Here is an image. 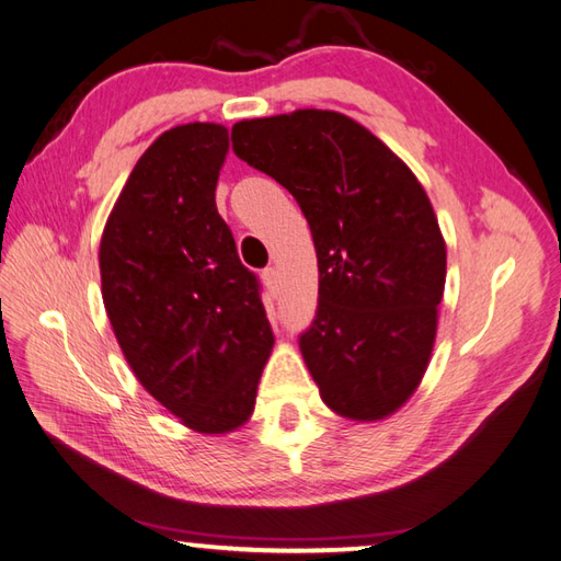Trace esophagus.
Here are the masks:
<instances>
[{
	"instance_id": "esophagus-1",
	"label": "esophagus",
	"mask_w": 561,
	"mask_h": 561,
	"mask_svg": "<svg viewBox=\"0 0 561 561\" xmlns=\"http://www.w3.org/2000/svg\"><path fill=\"white\" fill-rule=\"evenodd\" d=\"M263 284L270 289V294H279V272L277 267L263 270Z\"/></svg>"
}]
</instances>
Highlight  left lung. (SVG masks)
I'll return each mask as SVG.
<instances>
[{"label": "left lung", "mask_w": 561, "mask_h": 561, "mask_svg": "<svg viewBox=\"0 0 561 561\" xmlns=\"http://www.w3.org/2000/svg\"><path fill=\"white\" fill-rule=\"evenodd\" d=\"M237 158L289 191L318 253V310L298 346L320 397L380 421L421 385L447 245L421 181L366 126L330 110L233 124Z\"/></svg>", "instance_id": "obj_1"}]
</instances>
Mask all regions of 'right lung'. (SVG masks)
<instances>
[{
  "label": "right lung",
  "instance_id": "right-lung-1",
  "mask_svg": "<svg viewBox=\"0 0 561 561\" xmlns=\"http://www.w3.org/2000/svg\"><path fill=\"white\" fill-rule=\"evenodd\" d=\"M221 124H181L142 152L100 241L102 301L138 382L186 427L251 419L275 334L215 188Z\"/></svg>",
  "mask_w": 561,
  "mask_h": 561
}]
</instances>
